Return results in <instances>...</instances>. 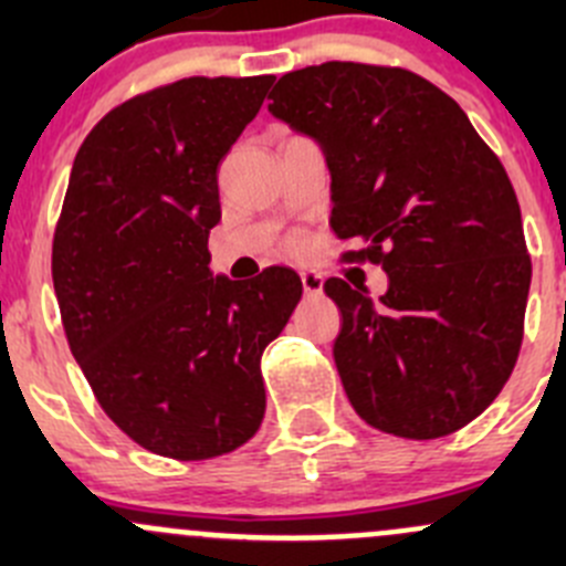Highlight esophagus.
Here are the masks:
<instances>
[{"label":"esophagus","instance_id":"esophagus-1","mask_svg":"<svg viewBox=\"0 0 566 566\" xmlns=\"http://www.w3.org/2000/svg\"><path fill=\"white\" fill-rule=\"evenodd\" d=\"M301 284H304L306 295H319L323 293V276L315 271H301Z\"/></svg>","mask_w":566,"mask_h":566}]
</instances>
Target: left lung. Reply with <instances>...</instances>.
I'll return each mask as SVG.
<instances>
[{
  "label": "left lung",
  "instance_id": "1",
  "mask_svg": "<svg viewBox=\"0 0 566 566\" xmlns=\"http://www.w3.org/2000/svg\"><path fill=\"white\" fill-rule=\"evenodd\" d=\"M268 112L323 150L331 230L389 273L378 301L328 279L334 361L367 424L441 438L510 380L531 260L495 153L447 93L402 67L325 62L279 78Z\"/></svg>",
  "mask_w": 566,
  "mask_h": 566
}]
</instances>
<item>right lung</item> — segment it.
<instances>
[{"label": "right lung", "mask_w": 566, "mask_h": 566, "mask_svg": "<svg viewBox=\"0 0 566 566\" xmlns=\"http://www.w3.org/2000/svg\"><path fill=\"white\" fill-rule=\"evenodd\" d=\"M273 76L182 78L112 108L78 147L51 276L73 358L147 452L208 460L265 416L260 356L301 298L293 268L210 271L219 164Z\"/></svg>", "instance_id": "1"}]
</instances>
